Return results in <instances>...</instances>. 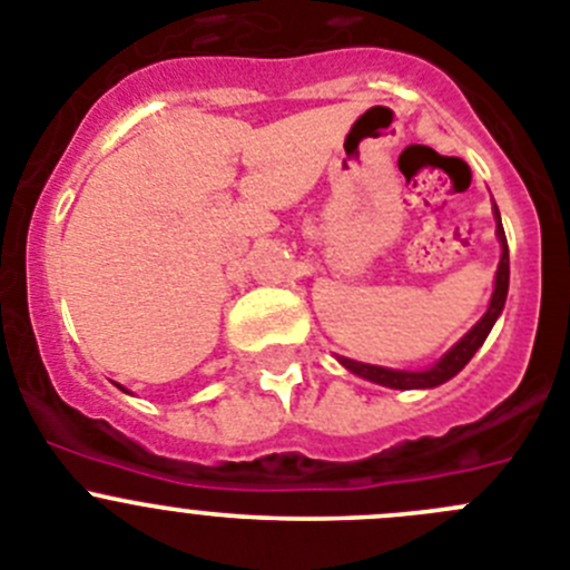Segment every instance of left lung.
Segmentation results:
<instances>
[{
    "label": "left lung",
    "instance_id": "obj_1",
    "mask_svg": "<svg viewBox=\"0 0 570 570\" xmlns=\"http://www.w3.org/2000/svg\"><path fill=\"white\" fill-rule=\"evenodd\" d=\"M494 217H498V239L503 245V254H500V265H498V276H494V294L492 302H489V311L483 313V320L455 344V347L449 350L446 356L441 362L432 364L430 370H390V367H375V364H362V362H353V358H338L350 373H356L358 379H367L373 384H381V387H393V390H430L449 381L452 375L461 373L463 367L469 364V358L478 353V347L487 342L489 331L492 325L498 322V316L503 313L505 305V294H509V245H505V232L500 226V212L494 206Z\"/></svg>",
    "mask_w": 570,
    "mask_h": 570
}]
</instances>
